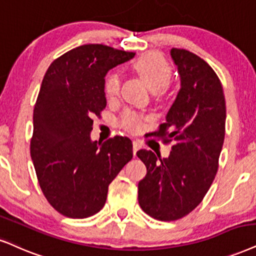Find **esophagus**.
I'll use <instances>...</instances> for the list:
<instances>
[{
    "mask_svg": "<svg viewBox=\"0 0 256 256\" xmlns=\"http://www.w3.org/2000/svg\"><path fill=\"white\" fill-rule=\"evenodd\" d=\"M141 148V144L138 142V141H134L133 142V153H134V156H136V152L138 150H140Z\"/></svg>",
    "mask_w": 256,
    "mask_h": 256,
    "instance_id": "obj_1",
    "label": "esophagus"
}]
</instances>
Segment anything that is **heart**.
I'll return each mask as SVG.
<instances>
[{
	"label": "heart",
	"mask_w": 256,
	"mask_h": 256,
	"mask_svg": "<svg viewBox=\"0 0 256 256\" xmlns=\"http://www.w3.org/2000/svg\"><path fill=\"white\" fill-rule=\"evenodd\" d=\"M133 68L146 82L150 90L158 97L167 92L168 83L172 77V68L162 54L156 52L144 53L133 62ZM104 94L109 100L118 97L121 90V78L116 71L109 72L104 78ZM144 116L132 109H126L120 118V126L129 132H138L142 128Z\"/></svg>",
	"instance_id": "obj_1"
}]
</instances>
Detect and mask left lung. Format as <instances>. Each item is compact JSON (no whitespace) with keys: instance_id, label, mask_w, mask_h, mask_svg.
Here are the masks:
<instances>
[{"instance_id":"1","label":"left lung","mask_w":256,"mask_h":256,"mask_svg":"<svg viewBox=\"0 0 256 256\" xmlns=\"http://www.w3.org/2000/svg\"><path fill=\"white\" fill-rule=\"evenodd\" d=\"M182 88L166 115L153 132L165 144L174 141L168 158L152 150L136 153L147 167L138 182V204L159 220H176L200 205L217 170L226 135V100L222 83L200 56L172 48Z\"/></svg>"}]
</instances>
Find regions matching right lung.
Wrapping results in <instances>:
<instances>
[{"instance_id":"obj_1","label":"right lung","mask_w":256,"mask_h":256,"mask_svg":"<svg viewBox=\"0 0 256 256\" xmlns=\"http://www.w3.org/2000/svg\"><path fill=\"white\" fill-rule=\"evenodd\" d=\"M135 53L83 45L47 68L33 112L30 156L47 202L70 218H86L106 204L109 184L133 158L127 136L91 141L94 116L106 106L104 77Z\"/></svg>"}]
</instances>
